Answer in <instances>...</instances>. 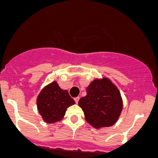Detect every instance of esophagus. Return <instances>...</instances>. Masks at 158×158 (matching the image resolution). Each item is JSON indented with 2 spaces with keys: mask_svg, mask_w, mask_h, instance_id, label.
<instances>
[{
  "mask_svg": "<svg viewBox=\"0 0 158 158\" xmlns=\"http://www.w3.org/2000/svg\"><path fill=\"white\" fill-rule=\"evenodd\" d=\"M79 96H78V97H76V98H74L75 102H76V103H78V102H79Z\"/></svg>",
  "mask_w": 158,
  "mask_h": 158,
  "instance_id": "obj_1",
  "label": "esophagus"
}]
</instances>
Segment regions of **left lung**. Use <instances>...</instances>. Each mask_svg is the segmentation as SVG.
<instances>
[{
    "instance_id": "obj_1",
    "label": "left lung",
    "mask_w": 158,
    "mask_h": 158,
    "mask_svg": "<svg viewBox=\"0 0 158 158\" xmlns=\"http://www.w3.org/2000/svg\"><path fill=\"white\" fill-rule=\"evenodd\" d=\"M86 95L79 99L85 118L93 128L99 129L114 125L123 109L118 89L109 79H95L86 88Z\"/></svg>"
}]
</instances>
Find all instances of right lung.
Instances as JSON below:
<instances>
[{
	"label": "right lung",
	"mask_w": 158,
	"mask_h": 158,
	"mask_svg": "<svg viewBox=\"0 0 158 158\" xmlns=\"http://www.w3.org/2000/svg\"><path fill=\"white\" fill-rule=\"evenodd\" d=\"M75 104L67 90H63L55 81L41 90L36 99V106L43 120L48 124L61 121L67 108Z\"/></svg>",
	"instance_id": "add662e5"
}]
</instances>
